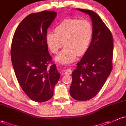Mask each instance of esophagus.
Masks as SVG:
<instances>
[{"label":"esophagus","instance_id":"esophagus-1","mask_svg":"<svg viewBox=\"0 0 126 126\" xmlns=\"http://www.w3.org/2000/svg\"><path fill=\"white\" fill-rule=\"evenodd\" d=\"M71 73H72V70H71V69H67V70L65 71L64 72V74H71Z\"/></svg>","mask_w":126,"mask_h":126}]
</instances>
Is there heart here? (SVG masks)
<instances>
[{
	"mask_svg": "<svg viewBox=\"0 0 126 126\" xmlns=\"http://www.w3.org/2000/svg\"><path fill=\"white\" fill-rule=\"evenodd\" d=\"M93 37V27L86 20L69 18L59 23L54 32L46 35V43L53 53H57L63 47L65 48L55 58L62 64H70L76 59L77 55H83L88 49Z\"/></svg>",
	"mask_w": 126,
	"mask_h": 126,
	"instance_id": "1",
	"label": "heart"
}]
</instances>
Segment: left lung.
<instances>
[{
	"label": "left lung",
	"mask_w": 126,
	"mask_h": 126,
	"mask_svg": "<svg viewBox=\"0 0 126 126\" xmlns=\"http://www.w3.org/2000/svg\"><path fill=\"white\" fill-rule=\"evenodd\" d=\"M77 10L90 16L93 37L88 49L72 72L70 93L74 99L88 100L98 94L112 68L113 38L107 26L95 12Z\"/></svg>",
	"instance_id": "8db88e82"
}]
</instances>
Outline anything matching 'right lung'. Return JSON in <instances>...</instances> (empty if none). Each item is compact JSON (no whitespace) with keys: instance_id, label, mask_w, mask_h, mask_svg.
Listing matches in <instances>:
<instances>
[{"instance_id":"1","label":"right lung","mask_w":126,"mask_h":126,"mask_svg":"<svg viewBox=\"0 0 126 126\" xmlns=\"http://www.w3.org/2000/svg\"><path fill=\"white\" fill-rule=\"evenodd\" d=\"M56 15L51 11L28 15L16 29L12 41L11 56L16 78L25 94L36 102L52 98L60 78L56 65L48 67L52 58L46 40Z\"/></svg>"}]
</instances>
